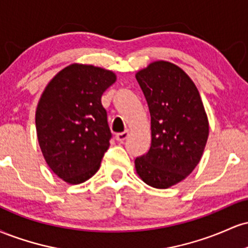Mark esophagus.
Masks as SVG:
<instances>
[{"instance_id":"obj_1","label":"esophagus","mask_w":248,"mask_h":248,"mask_svg":"<svg viewBox=\"0 0 248 248\" xmlns=\"http://www.w3.org/2000/svg\"><path fill=\"white\" fill-rule=\"evenodd\" d=\"M128 135H129V130H124V133H119V134H116L115 139H116V141H119V142H124V141L126 140V139L128 138Z\"/></svg>"}]
</instances>
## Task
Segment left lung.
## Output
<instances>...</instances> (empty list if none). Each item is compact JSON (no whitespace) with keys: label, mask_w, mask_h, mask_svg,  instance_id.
I'll list each match as a JSON object with an SVG mask.
<instances>
[{"label":"left lung","mask_w":248,"mask_h":248,"mask_svg":"<svg viewBox=\"0 0 248 248\" xmlns=\"http://www.w3.org/2000/svg\"><path fill=\"white\" fill-rule=\"evenodd\" d=\"M152 118V146L135 158L148 186L168 189L193 171L209 136V121L190 77L169 62H154L136 73Z\"/></svg>","instance_id":"obj_1"}]
</instances>
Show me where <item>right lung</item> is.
Listing matches in <instances>:
<instances>
[{"label": "right lung", "instance_id": "add662e5", "mask_svg": "<svg viewBox=\"0 0 248 248\" xmlns=\"http://www.w3.org/2000/svg\"><path fill=\"white\" fill-rule=\"evenodd\" d=\"M115 80L112 71L72 64L47 84L39 99V147L47 166L67 183H82L100 167L112 138L101 96Z\"/></svg>", "mask_w": 248, "mask_h": 248}]
</instances>
